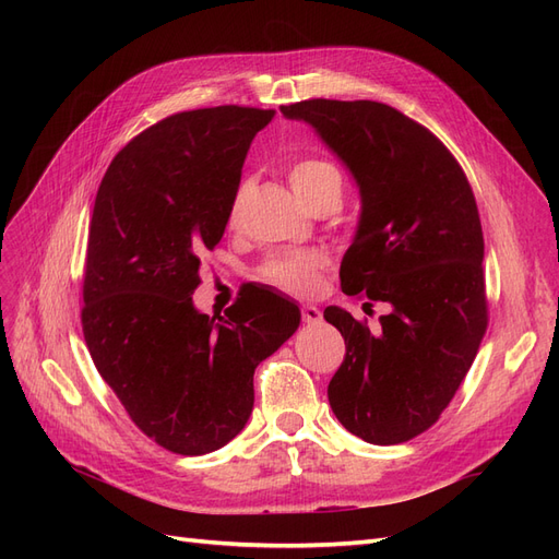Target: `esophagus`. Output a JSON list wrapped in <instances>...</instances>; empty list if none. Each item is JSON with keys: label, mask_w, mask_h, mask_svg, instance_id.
<instances>
[{"label": "esophagus", "mask_w": 559, "mask_h": 559, "mask_svg": "<svg viewBox=\"0 0 559 559\" xmlns=\"http://www.w3.org/2000/svg\"><path fill=\"white\" fill-rule=\"evenodd\" d=\"M300 312H302V319H306L308 324H319V321H321V310L317 306H302Z\"/></svg>", "instance_id": "1"}]
</instances>
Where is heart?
I'll list each match as a JSON object with an SVG mask.
<instances>
[{
    "label": "heart",
    "mask_w": 559,
    "mask_h": 559,
    "mask_svg": "<svg viewBox=\"0 0 559 559\" xmlns=\"http://www.w3.org/2000/svg\"><path fill=\"white\" fill-rule=\"evenodd\" d=\"M289 181L296 195L310 207L314 200L324 195H341L343 193V175L337 167L326 158H298L289 165ZM247 193V183H240L238 191L233 195L228 218L235 222L240 214L242 200ZM324 265V257L317 251H292L282 253V257L270 259L263 265V277L273 282L286 292L294 294H308L317 284V270Z\"/></svg>",
    "instance_id": "1"
}]
</instances>
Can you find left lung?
Instances as JSON below:
<instances>
[{"mask_svg": "<svg viewBox=\"0 0 559 559\" xmlns=\"http://www.w3.org/2000/svg\"><path fill=\"white\" fill-rule=\"evenodd\" d=\"M280 109L312 126L359 186L343 292L392 308L378 333L343 308L324 310L345 337L329 382L333 415L366 443L411 441L448 408L487 329L476 198L445 144L394 107L306 99Z\"/></svg>", "mask_w": 559, "mask_h": 559, "instance_id": "8db88e82", "label": "left lung"}]
</instances>
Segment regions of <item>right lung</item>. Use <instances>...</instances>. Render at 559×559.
Here are the masks:
<instances>
[{
	"instance_id": "right-lung-1",
	"label": "right lung",
	"mask_w": 559,
	"mask_h": 559,
	"mask_svg": "<svg viewBox=\"0 0 559 559\" xmlns=\"http://www.w3.org/2000/svg\"><path fill=\"white\" fill-rule=\"evenodd\" d=\"M275 109L167 116L111 160L99 183L83 270L81 324L97 373L151 441L207 454L253 408V370L300 324V310L249 286L224 317L193 306L200 257L224 238L257 132Z\"/></svg>"
}]
</instances>
